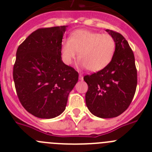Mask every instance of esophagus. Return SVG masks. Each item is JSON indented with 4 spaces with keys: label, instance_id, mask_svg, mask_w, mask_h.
Listing matches in <instances>:
<instances>
[{
    "label": "esophagus",
    "instance_id": "esophagus-1",
    "mask_svg": "<svg viewBox=\"0 0 152 152\" xmlns=\"http://www.w3.org/2000/svg\"><path fill=\"white\" fill-rule=\"evenodd\" d=\"M79 79H80V80H82L83 79H84V77H83V75H81V74H80V75H79Z\"/></svg>",
    "mask_w": 152,
    "mask_h": 152
}]
</instances>
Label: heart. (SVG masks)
Here are the masks:
<instances>
[{
	"instance_id": "b5f03b06",
	"label": "heart",
	"mask_w": 152,
	"mask_h": 152,
	"mask_svg": "<svg viewBox=\"0 0 152 152\" xmlns=\"http://www.w3.org/2000/svg\"><path fill=\"white\" fill-rule=\"evenodd\" d=\"M116 49V40L110 34L77 29L71 34L69 40L62 42L61 55L64 62L71 64L79 53L81 66L96 72L108 66Z\"/></svg>"
}]
</instances>
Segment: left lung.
<instances>
[{"label":"left lung","mask_w":152,"mask_h":152,"mask_svg":"<svg viewBox=\"0 0 152 152\" xmlns=\"http://www.w3.org/2000/svg\"><path fill=\"white\" fill-rule=\"evenodd\" d=\"M106 31L116 40L113 58L104 69L84 77L88 85L86 105L91 113L104 119L116 117L126 110L137 86L135 57L128 42L117 32Z\"/></svg>","instance_id":"obj_1"}]
</instances>
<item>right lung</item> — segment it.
<instances>
[{"label": "right lung", "instance_id": "1", "mask_svg": "<svg viewBox=\"0 0 152 152\" xmlns=\"http://www.w3.org/2000/svg\"><path fill=\"white\" fill-rule=\"evenodd\" d=\"M68 26L41 28L19 45L13 77L19 100L26 110L52 119L65 110L78 73L61 60V42Z\"/></svg>", "mask_w": 152, "mask_h": 152}]
</instances>
